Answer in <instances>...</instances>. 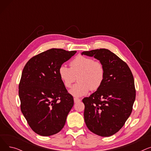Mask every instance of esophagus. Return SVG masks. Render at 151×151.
Listing matches in <instances>:
<instances>
[{"instance_id": "esophagus-1", "label": "esophagus", "mask_w": 151, "mask_h": 151, "mask_svg": "<svg viewBox=\"0 0 151 151\" xmlns=\"http://www.w3.org/2000/svg\"><path fill=\"white\" fill-rule=\"evenodd\" d=\"M81 101L80 99H79L78 98H74V102L75 103H77V102H79V101Z\"/></svg>"}]
</instances>
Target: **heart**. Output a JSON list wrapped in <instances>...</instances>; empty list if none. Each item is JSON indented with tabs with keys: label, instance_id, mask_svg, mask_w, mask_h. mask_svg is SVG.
Here are the masks:
<instances>
[{
	"label": "heart",
	"instance_id": "heart-1",
	"mask_svg": "<svg viewBox=\"0 0 151 151\" xmlns=\"http://www.w3.org/2000/svg\"><path fill=\"white\" fill-rule=\"evenodd\" d=\"M70 68L60 66L58 73L60 80L66 88H70L78 78L69 93L75 97L86 96L90 90L99 89L104 81L105 70L103 63L83 55H78L70 63Z\"/></svg>",
	"mask_w": 151,
	"mask_h": 151
}]
</instances>
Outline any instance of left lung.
<instances>
[{"label":"left lung","mask_w":151,"mask_h":151,"mask_svg":"<svg viewBox=\"0 0 151 151\" xmlns=\"http://www.w3.org/2000/svg\"><path fill=\"white\" fill-rule=\"evenodd\" d=\"M104 65L105 76L100 88L83 99L84 121L90 131L101 137L117 133L130 116L135 100L134 78L127 63L108 50L84 51Z\"/></svg>","instance_id":"obj_1"}]
</instances>
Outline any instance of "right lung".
Listing matches in <instances>:
<instances>
[{
    "label": "right lung",
    "instance_id": "obj_1",
    "mask_svg": "<svg viewBox=\"0 0 151 151\" xmlns=\"http://www.w3.org/2000/svg\"><path fill=\"white\" fill-rule=\"evenodd\" d=\"M52 48L32 58L19 84L21 110L34 132L48 137L59 132L74 104L59 76L60 65L75 54Z\"/></svg>",
    "mask_w": 151,
    "mask_h": 151
}]
</instances>
